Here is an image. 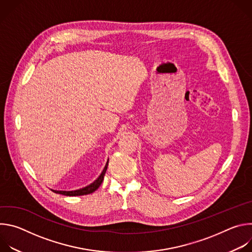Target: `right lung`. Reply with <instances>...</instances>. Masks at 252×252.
Returning <instances> with one entry per match:
<instances>
[{"instance_id":"1","label":"right lung","mask_w":252,"mask_h":252,"mask_svg":"<svg viewBox=\"0 0 252 252\" xmlns=\"http://www.w3.org/2000/svg\"><path fill=\"white\" fill-rule=\"evenodd\" d=\"M107 164H109V159H107L101 173L98 175V177L95 179V181L94 183H92L91 185L83 188V189H76V190H54L52 189L54 192L56 193H60V194H63V195H67V196H77V195H86V194H90V193H93L94 191H95L99 186L101 185L102 181H103V176L105 174V171H106V168H107Z\"/></svg>"}]
</instances>
